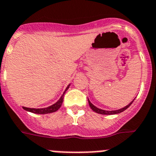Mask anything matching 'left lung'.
<instances>
[{
  "instance_id": "obj_1",
  "label": "left lung",
  "mask_w": 156,
  "mask_h": 156,
  "mask_svg": "<svg viewBox=\"0 0 156 156\" xmlns=\"http://www.w3.org/2000/svg\"><path fill=\"white\" fill-rule=\"evenodd\" d=\"M134 100H135V99H134ZM134 100H133V101H131V102L129 103L128 105H126V106L124 107V108H121V109H119V110H115V111L103 110V109H101V108H97L96 106H94V105H93V104H92L91 102H90V101H89V99H88V101H89V107L91 108V109L93 111V112H97V113H98V114H101V115H115V114L121 113V112H124L125 110H126L127 108L130 106L131 104H132V103L133 102V101H134Z\"/></svg>"
}]
</instances>
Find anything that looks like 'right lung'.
Returning a JSON list of instances; mask_svg holds the SVG:
<instances>
[{
	"label": "right lung",
	"mask_w": 156,
	"mask_h": 156,
	"mask_svg": "<svg viewBox=\"0 0 156 156\" xmlns=\"http://www.w3.org/2000/svg\"><path fill=\"white\" fill-rule=\"evenodd\" d=\"M70 84H69L67 87L65 89V91L63 92V95H62L60 98L59 99V101L57 102H55V104H53L51 106L48 107V108H26V107H23L24 110L27 111V112H32V113H34V114H40V115H44V114H49V113H52V112H55L60 108L61 107L62 104H63V96H64L65 93L67 91V89H69L70 87Z\"/></svg>",
	"instance_id": "1"
}]
</instances>
